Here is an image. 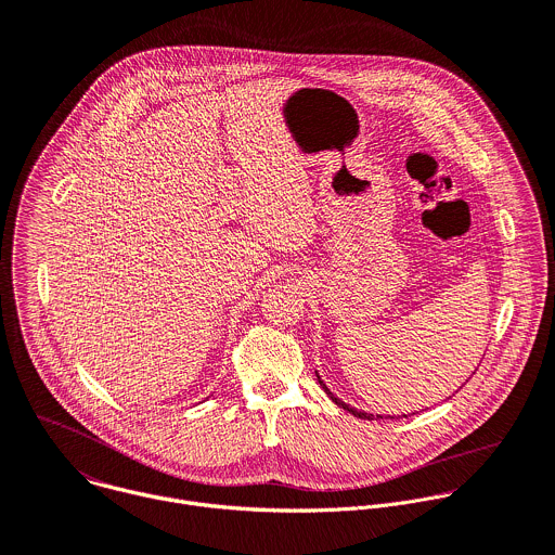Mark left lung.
I'll return each instance as SVG.
<instances>
[{"label": "left lung", "mask_w": 555, "mask_h": 555, "mask_svg": "<svg viewBox=\"0 0 555 555\" xmlns=\"http://www.w3.org/2000/svg\"><path fill=\"white\" fill-rule=\"evenodd\" d=\"M319 383H321V385H323V389H325V391H327V393H330V398H332V400H334V402H336V404H338V406H343V409H347V411H349V413H353V415H356V417H362V420H378V417H380V420H383V415H376V417H374V415H372V413H364V411H358V409H353V406H349V404H347V402H343V400H340V398H336V396H334V393H332V391H330V389H327V385H325V383H323V380H321V376H319Z\"/></svg>", "instance_id": "left-lung-1"}]
</instances>
